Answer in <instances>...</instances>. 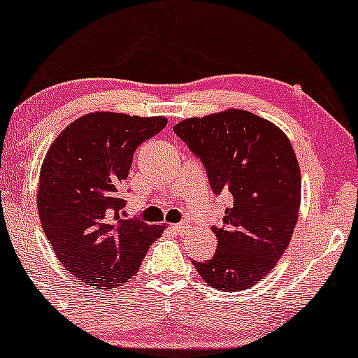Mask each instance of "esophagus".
Wrapping results in <instances>:
<instances>
[{
    "label": "esophagus",
    "mask_w": 358,
    "mask_h": 358,
    "mask_svg": "<svg viewBox=\"0 0 358 358\" xmlns=\"http://www.w3.org/2000/svg\"><path fill=\"white\" fill-rule=\"evenodd\" d=\"M171 228H173L175 231H178V234H183V231L187 230V225H185V223H175V225Z\"/></svg>",
    "instance_id": "34e87169"
}]
</instances>
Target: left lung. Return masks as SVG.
Returning a JSON list of instances; mask_svg holds the SVG:
<instances>
[{
	"label": "left lung",
	"instance_id": "1",
	"mask_svg": "<svg viewBox=\"0 0 358 358\" xmlns=\"http://www.w3.org/2000/svg\"><path fill=\"white\" fill-rule=\"evenodd\" d=\"M203 162L215 193H230L223 227L208 262H195L200 277L217 290L238 292L260 282L283 255L302 200L294 146L277 124L247 110L230 108L173 127Z\"/></svg>",
	"mask_w": 358,
	"mask_h": 358
}]
</instances>
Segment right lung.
<instances>
[{"mask_svg":"<svg viewBox=\"0 0 358 358\" xmlns=\"http://www.w3.org/2000/svg\"><path fill=\"white\" fill-rule=\"evenodd\" d=\"M166 122L94 111L68 124L46 152L36 196L43 231L64 268L85 285L122 287L165 230L124 220L120 190L135 150Z\"/></svg>","mask_w":358,"mask_h":358,"instance_id":"1","label":"right lung"}]
</instances>
